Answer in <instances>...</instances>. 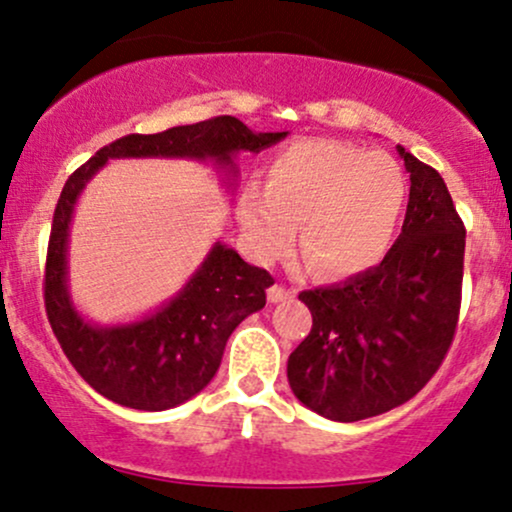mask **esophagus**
<instances>
[{"label":"esophagus","instance_id":"esophagus-1","mask_svg":"<svg viewBox=\"0 0 512 512\" xmlns=\"http://www.w3.org/2000/svg\"><path fill=\"white\" fill-rule=\"evenodd\" d=\"M267 298H269V303L289 301V298H293V289H286L284 284H274L267 289Z\"/></svg>","mask_w":512,"mask_h":512}]
</instances>
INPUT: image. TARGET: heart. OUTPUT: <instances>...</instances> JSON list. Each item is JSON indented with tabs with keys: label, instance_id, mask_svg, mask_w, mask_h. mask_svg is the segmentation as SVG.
Here are the masks:
<instances>
[{
	"label": "heart",
	"instance_id": "heart-1",
	"mask_svg": "<svg viewBox=\"0 0 512 512\" xmlns=\"http://www.w3.org/2000/svg\"><path fill=\"white\" fill-rule=\"evenodd\" d=\"M407 202V178L392 156L327 139L296 142L267 166L264 192L248 187L238 221L252 255H286L301 223V250L315 272L351 276L390 248Z\"/></svg>",
	"mask_w": 512,
	"mask_h": 512
}]
</instances>
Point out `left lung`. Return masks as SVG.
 <instances>
[{"instance_id":"obj_1","label":"left lung","mask_w":512,"mask_h":512,"mask_svg":"<svg viewBox=\"0 0 512 512\" xmlns=\"http://www.w3.org/2000/svg\"><path fill=\"white\" fill-rule=\"evenodd\" d=\"M397 151L411 187L395 245L378 267L298 296L313 330L289 356V385L344 424L409 402L436 375L460 317L464 223L438 170Z\"/></svg>"}]
</instances>
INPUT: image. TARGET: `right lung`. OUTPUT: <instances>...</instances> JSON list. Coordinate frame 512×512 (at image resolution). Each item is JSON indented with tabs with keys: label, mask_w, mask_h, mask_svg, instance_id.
<instances>
[{
	"label": "right lung",
	"mask_w": 512,
	"mask_h": 512,
	"mask_svg": "<svg viewBox=\"0 0 512 512\" xmlns=\"http://www.w3.org/2000/svg\"><path fill=\"white\" fill-rule=\"evenodd\" d=\"M286 132H252L221 115L158 134H127L103 146L64 182L45 262V310L69 363L103 397L129 409L163 411L202 392L221 366L228 337L267 303L274 284L233 248L216 243L173 301L129 325L98 327L76 313L67 289V240L74 204L110 158H195L233 168L240 151L267 149Z\"/></svg>",
	"instance_id": "right-lung-1"
}]
</instances>
